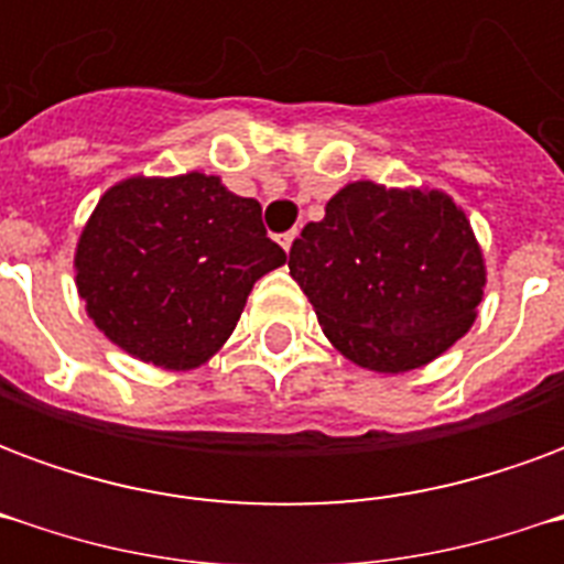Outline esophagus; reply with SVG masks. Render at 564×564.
Here are the masks:
<instances>
[{
	"instance_id": "esophagus-1",
	"label": "esophagus",
	"mask_w": 564,
	"mask_h": 564,
	"mask_svg": "<svg viewBox=\"0 0 564 564\" xmlns=\"http://www.w3.org/2000/svg\"><path fill=\"white\" fill-rule=\"evenodd\" d=\"M295 235H299V232H295V229H290V232H283L281 238H278V241H281V247H283V250H286V253H290V247H293Z\"/></svg>"
}]
</instances>
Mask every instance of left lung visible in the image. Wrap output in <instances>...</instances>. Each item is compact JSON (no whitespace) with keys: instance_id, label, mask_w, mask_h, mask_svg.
I'll list each match as a JSON object with an SVG mask.
<instances>
[{"instance_id":"1","label":"left lung","mask_w":564,"mask_h":564,"mask_svg":"<svg viewBox=\"0 0 564 564\" xmlns=\"http://www.w3.org/2000/svg\"><path fill=\"white\" fill-rule=\"evenodd\" d=\"M290 274L332 347L378 375H404L471 329L486 262L465 210L441 189L354 181L290 250Z\"/></svg>"}]
</instances>
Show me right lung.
<instances>
[{
  "label": "right lung",
  "mask_w": 564,
  "mask_h": 564,
  "mask_svg": "<svg viewBox=\"0 0 564 564\" xmlns=\"http://www.w3.org/2000/svg\"><path fill=\"white\" fill-rule=\"evenodd\" d=\"M283 262L257 198L229 193L217 174H132L84 226L75 283L108 341L189 371L229 341L253 283Z\"/></svg>",
  "instance_id": "1"
}]
</instances>
